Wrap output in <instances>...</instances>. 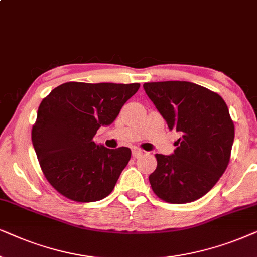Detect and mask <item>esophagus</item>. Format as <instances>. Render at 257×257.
<instances>
[{
  "instance_id": "1",
  "label": "esophagus",
  "mask_w": 257,
  "mask_h": 257,
  "mask_svg": "<svg viewBox=\"0 0 257 257\" xmlns=\"http://www.w3.org/2000/svg\"><path fill=\"white\" fill-rule=\"evenodd\" d=\"M143 155V152L141 149H138V148H134L133 149V156L135 157V159H139L140 156Z\"/></svg>"
}]
</instances>
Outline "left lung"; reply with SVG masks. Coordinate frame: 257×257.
I'll return each instance as SVG.
<instances>
[{"label": "left lung", "mask_w": 257, "mask_h": 257, "mask_svg": "<svg viewBox=\"0 0 257 257\" xmlns=\"http://www.w3.org/2000/svg\"><path fill=\"white\" fill-rule=\"evenodd\" d=\"M146 94L181 138L173 155L155 154L152 189L168 203H189L204 196L230 161L234 122L220 95L186 81L149 82Z\"/></svg>", "instance_id": "left-lung-1"}]
</instances>
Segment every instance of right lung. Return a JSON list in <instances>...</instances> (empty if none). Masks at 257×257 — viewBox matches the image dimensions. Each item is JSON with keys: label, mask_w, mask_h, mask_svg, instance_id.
Segmentation results:
<instances>
[{"label": "right lung", "mask_w": 257, "mask_h": 257, "mask_svg": "<svg viewBox=\"0 0 257 257\" xmlns=\"http://www.w3.org/2000/svg\"><path fill=\"white\" fill-rule=\"evenodd\" d=\"M139 88L67 82L43 98L32 141L43 175L57 193L76 202H95L111 193L132 150L98 146L94 136L114 122Z\"/></svg>", "instance_id": "obj_1"}]
</instances>
